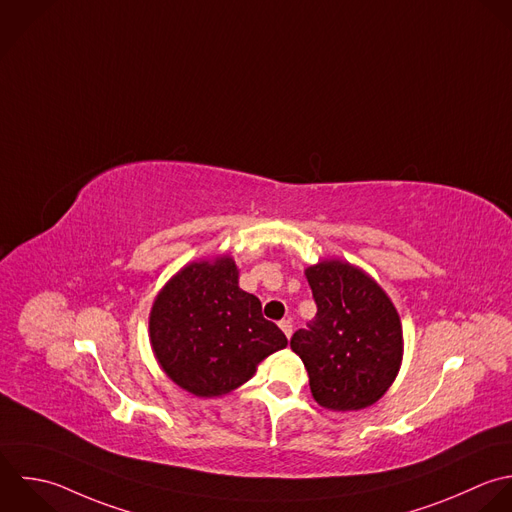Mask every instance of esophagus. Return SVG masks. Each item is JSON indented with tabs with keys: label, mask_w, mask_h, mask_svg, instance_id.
<instances>
[{
	"label": "esophagus",
	"mask_w": 512,
	"mask_h": 512,
	"mask_svg": "<svg viewBox=\"0 0 512 512\" xmlns=\"http://www.w3.org/2000/svg\"><path fill=\"white\" fill-rule=\"evenodd\" d=\"M279 327H281V331L285 333V337H287V339L293 335V323H291V319H283V321H279Z\"/></svg>",
	"instance_id": "obj_1"
}]
</instances>
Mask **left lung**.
<instances>
[{"instance_id": "obj_1", "label": "left lung", "mask_w": 512, "mask_h": 512, "mask_svg": "<svg viewBox=\"0 0 512 512\" xmlns=\"http://www.w3.org/2000/svg\"><path fill=\"white\" fill-rule=\"evenodd\" d=\"M317 315L295 331L315 401L333 411H359L379 401L397 377L403 329L385 291L361 269L323 261L305 271Z\"/></svg>"}]
</instances>
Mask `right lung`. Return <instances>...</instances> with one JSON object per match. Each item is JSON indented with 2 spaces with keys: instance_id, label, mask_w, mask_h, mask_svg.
Instances as JSON below:
<instances>
[{
  "instance_id": "right-lung-1",
  "label": "right lung",
  "mask_w": 512,
  "mask_h": 512,
  "mask_svg": "<svg viewBox=\"0 0 512 512\" xmlns=\"http://www.w3.org/2000/svg\"><path fill=\"white\" fill-rule=\"evenodd\" d=\"M233 259L193 263L157 295L149 317L155 357L181 389L197 397L225 395L287 345L261 313V301L239 289Z\"/></svg>"
}]
</instances>
